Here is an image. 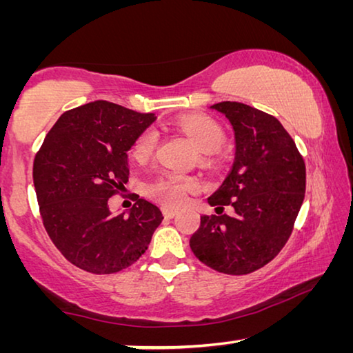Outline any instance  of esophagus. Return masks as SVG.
<instances>
[{"instance_id": "obj_1", "label": "esophagus", "mask_w": 353, "mask_h": 353, "mask_svg": "<svg viewBox=\"0 0 353 353\" xmlns=\"http://www.w3.org/2000/svg\"><path fill=\"white\" fill-rule=\"evenodd\" d=\"M162 212H163V214H165V218H174L176 214H177V212L174 210V208L166 207V205L162 207Z\"/></svg>"}]
</instances>
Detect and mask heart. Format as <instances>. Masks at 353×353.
Segmentation results:
<instances>
[{"label": "heart", "instance_id": "b5f03b06", "mask_svg": "<svg viewBox=\"0 0 353 353\" xmlns=\"http://www.w3.org/2000/svg\"><path fill=\"white\" fill-rule=\"evenodd\" d=\"M174 126L187 135L201 152H204V159H208L212 152L218 151L225 140L224 129L210 117L183 115L176 119ZM157 141L159 135L154 129L143 130L132 146V157L137 162H146L157 148ZM196 187L198 181L194 177L165 172L149 185V193L155 199L165 202L166 205L181 207L187 201L190 191L196 190Z\"/></svg>", "mask_w": 353, "mask_h": 353}]
</instances>
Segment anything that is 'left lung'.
<instances>
[{
	"mask_svg": "<svg viewBox=\"0 0 353 353\" xmlns=\"http://www.w3.org/2000/svg\"><path fill=\"white\" fill-rule=\"evenodd\" d=\"M235 132V160L208 204L234 214H202L190 238L196 259L244 276L268 265L291 236L305 196V162L277 118L243 103L213 104Z\"/></svg>",
	"mask_w": 353,
	"mask_h": 353,
	"instance_id": "8db88e82",
	"label": "left lung"
}]
</instances>
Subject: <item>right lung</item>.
<instances>
[{"label": "right lung", "instance_id": "add662e5", "mask_svg": "<svg viewBox=\"0 0 353 353\" xmlns=\"http://www.w3.org/2000/svg\"><path fill=\"white\" fill-rule=\"evenodd\" d=\"M154 119V113L94 101L62 113L35 154L32 177L45 229L83 271L126 270L162 223L160 208L146 199H137L129 216L109 210V198L128 183V151Z\"/></svg>", "mask_w": 353, "mask_h": 353}]
</instances>
